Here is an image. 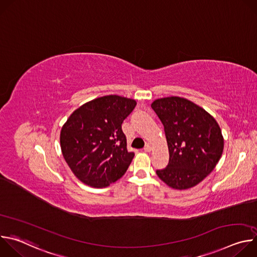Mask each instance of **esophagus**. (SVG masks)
Wrapping results in <instances>:
<instances>
[{"mask_svg":"<svg viewBox=\"0 0 257 257\" xmlns=\"http://www.w3.org/2000/svg\"><path fill=\"white\" fill-rule=\"evenodd\" d=\"M152 151H153L152 145H151V144H146V145H145V148H144V152H146V153H150V152H152Z\"/></svg>","mask_w":257,"mask_h":257,"instance_id":"esophagus-1","label":"esophagus"}]
</instances>
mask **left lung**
I'll use <instances>...</instances> for the list:
<instances>
[{"label": "left lung", "mask_w": 257, "mask_h": 257, "mask_svg": "<svg viewBox=\"0 0 257 257\" xmlns=\"http://www.w3.org/2000/svg\"><path fill=\"white\" fill-rule=\"evenodd\" d=\"M152 107L164 125L170 155L168 166L157 175L174 189L197 185L222 157L221 128L205 109L186 98H159Z\"/></svg>", "instance_id": "8db88e82"}]
</instances>
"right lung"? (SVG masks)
<instances>
[{
  "mask_svg": "<svg viewBox=\"0 0 257 257\" xmlns=\"http://www.w3.org/2000/svg\"><path fill=\"white\" fill-rule=\"evenodd\" d=\"M135 105L131 98L101 96L75 109L62 127L63 157L84 184L106 187L127 171L134 153L127 151L122 123Z\"/></svg>",
  "mask_w": 257,
  "mask_h": 257,
  "instance_id": "obj_1",
  "label": "right lung"
}]
</instances>
